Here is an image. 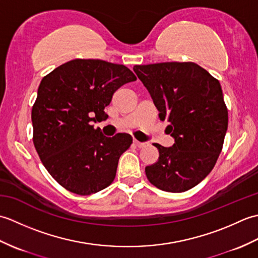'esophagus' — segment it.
Returning <instances> with one entry per match:
<instances>
[{"instance_id": "34e87169", "label": "esophagus", "mask_w": 258, "mask_h": 258, "mask_svg": "<svg viewBox=\"0 0 258 258\" xmlns=\"http://www.w3.org/2000/svg\"><path fill=\"white\" fill-rule=\"evenodd\" d=\"M134 144L138 146V147H140V149H143V147H145V143H142V142H139V141H136V140H134Z\"/></svg>"}]
</instances>
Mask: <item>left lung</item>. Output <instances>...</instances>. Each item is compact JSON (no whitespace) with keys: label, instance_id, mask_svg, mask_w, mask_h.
I'll return each instance as SVG.
<instances>
[{"label":"left lung","instance_id":"left-lung-1","mask_svg":"<svg viewBox=\"0 0 258 258\" xmlns=\"http://www.w3.org/2000/svg\"><path fill=\"white\" fill-rule=\"evenodd\" d=\"M133 70L175 139L172 147L154 144L160 156L145 167L147 179L169 193L193 188L211 173L223 149L228 111L220 82L193 62L135 65Z\"/></svg>","mask_w":258,"mask_h":258}]
</instances>
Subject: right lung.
Wrapping results in <instances>:
<instances>
[{
  "label": "right lung",
  "mask_w": 258,
  "mask_h": 258,
  "mask_svg": "<svg viewBox=\"0 0 258 258\" xmlns=\"http://www.w3.org/2000/svg\"><path fill=\"white\" fill-rule=\"evenodd\" d=\"M136 81L125 65L76 58L42 79L32 107L33 143L43 165L65 189L95 194L111 185L119 156L132 138H106L92 123L107 117L104 108L115 91Z\"/></svg>",
  "instance_id": "add662e5"
}]
</instances>
